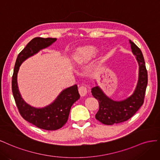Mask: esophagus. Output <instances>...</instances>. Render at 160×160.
Masks as SVG:
<instances>
[{
	"label": "esophagus",
	"mask_w": 160,
	"mask_h": 160,
	"mask_svg": "<svg viewBox=\"0 0 160 160\" xmlns=\"http://www.w3.org/2000/svg\"><path fill=\"white\" fill-rule=\"evenodd\" d=\"M78 91H79V93L80 94L81 96H84L86 95L87 92H88V90L85 86H80L79 88H78Z\"/></svg>",
	"instance_id": "1"
}]
</instances>
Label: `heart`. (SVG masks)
Here are the masks:
<instances>
[{
	"label": "heart",
	"instance_id": "b5f03b06",
	"mask_svg": "<svg viewBox=\"0 0 160 160\" xmlns=\"http://www.w3.org/2000/svg\"><path fill=\"white\" fill-rule=\"evenodd\" d=\"M98 48L94 46H86L77 50L74 56L76 63L87 62L94 58L98 52Z\"/></svg>",
	"mask_w": 160,
	"mask_h": 160
}]
</instances>
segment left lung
<instances>
[{
    "label": "left lung",
    "mask_w": 160,
    "mask_h": 160,
    "mask_svg": "<svg viewBox=\"0 0 160 160\" xmlns=\"http://www.w3.org/2000/svg\"><path fill=\"white\" fill-rule=\"evenodd\" d=\"M133 54L139 66L138 80L133 94L127 98L116 101L105 94L98 85L92 88V94L99 102L96 119L106 125H113L130 119L142 106L148 84V72L141 50L130 40Z\"/></svg>",
    "instance_id": "obj_1"
}]
</instances>
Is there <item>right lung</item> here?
<instances>
[{
    "label": "right lung",
    "instance_id": "add662e5",
    "mask_svg": "<svg viewBox=\"0 0 160 160\" xmlns=\"http://www.w3.org/2000/svg\"><path fill=\"white\" fill-rule=\"evenodd\" d=\"M56 40L52 38L37 37L30 40L17 56L12 80V94L20 115L29 123L46 130H58L66 123L72 106L80 98L78 86L75 84L63 90L49 105L43 108H36L23 100L18 89L17 76L20 66L24 61L41 50L49 47Z\"/></svg>",
    "mask_w": 160,
    "mask_h": 160
}]
</instances>
